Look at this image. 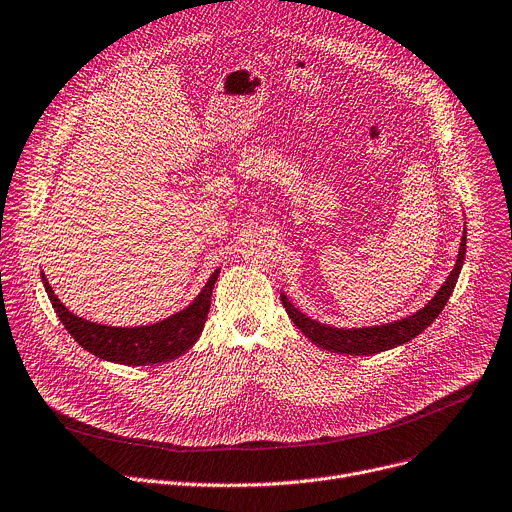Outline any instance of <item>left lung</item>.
<instances>
[{"instance_id": "1", "label": "left lung", "mask_w": 512, "mask_h": 512, "mask_svg": "<svg viewBox=\"0 0 512 512\" xmlns=\"http://www.w3.org/2000/svg\"><path fill=\"white\" fill-rule=\"evenodd\" d=\"M465 249H467V230H463L461 236V245H459V255L455 261V267L438 288V292L418 309L412 315H405L397 321L381 323V325H368V327H335L327 325L321 321L311 319L309 315H304L300 309L288 300L286 292L280 294L284 309L292 323L311 339V342L323 350L335 352V354H350V356H372L379 352L393 350L397 346H403L407 342H412L414 337H418L428 325L434 323V319L440 315V311L445 309V304L449 296L455 290V284L459 280L461 267L465 263Z\"/></svg>"}]
</instances>
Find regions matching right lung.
Listing matches in <instances>:
<instances>
[{"label":"right lung","mask_w":512,"mask_h":512,"mask_svg":"<svg viewBox=\"0 0 512 512\" xmlns=\"http://www.w3.org/2000/svg\"><path fill=\"white\" fill-rule=\"evenodd\" d=\"M218 276L220 269L214 271L193 302L175 315L150 325L113 327L92 323L70 313V309H65V304L55 296L51 284L41 271L45 292L67 333L86 352L98 356L100 360L125 366H152L183 356L197 342L203 325H206L212 304V290Z\"/></svg>","instance_id":"right-lung-1"}]
</instances>
